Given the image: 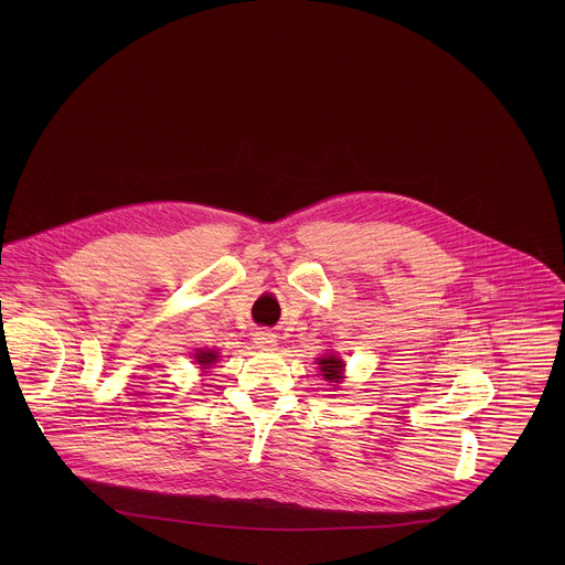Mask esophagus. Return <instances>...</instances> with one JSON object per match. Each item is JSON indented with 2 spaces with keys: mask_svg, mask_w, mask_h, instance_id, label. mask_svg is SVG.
I'll return each mask as SVG.
<instances>
[{
  "mask_svg": "<svg viewBox=\"0 0 565 565\" xmlns=\"http://www.w3.org/2000/svg\"><path fill=\"white\" fill-rule=\"evenodd\" d=\"M254 345L260 348V350H276L278 339H276V334H271V332H267V330H258V332L254 334Z\"/></svg>",
  "mask_w": 565,
  "mask_h": 565,
  "instance_id": "34e87169",
  "label": "esophagus"
}]
</instances>
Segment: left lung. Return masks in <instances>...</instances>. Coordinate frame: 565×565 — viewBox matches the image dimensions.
<instances>
[{"mask_svg": "<svg viewBox=\"0 0 565 565\" xmlns=\"http://www.w3.org/2000/svg\"><path fill=\"white\" fill-rule=\"evenodd\" d=\"M320 370H322V376L328 383H339L341 381L343 363L334 354H328V356L320 359Z\"/></svg>", "mask_w": 565, "mask_h": 565, "instance_id": "obj_1", "label": "left lung"}]
</instances>
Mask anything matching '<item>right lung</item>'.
<instances>
[{"mask_svg": "<svg viewBox=\"0 0 565 565\" xmlns=\"http://www.w3.org/2000/svg\"><path fill=\"white\" fill-rule=\"evenodd\" d=\"M195 361L206 370L211 363L217 361V352H211V350H209V352H202V350H200V352L195 354Z\"/></svg>", "mask_w": 565, "mask_h": 565, "instance_id": "obj_1", "label": "right lung"}]
</instances>
